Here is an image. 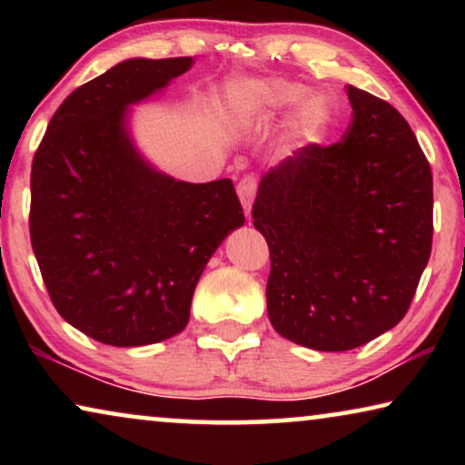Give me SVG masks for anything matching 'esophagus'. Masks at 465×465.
Returning <instances> with one entry per match:
<instances>
[{
    "instance_id": "esophagus-1",
    "label": "esophagus",
    "mask_w": 465,
    "mask_h": 465,
    "mask_svg": "<svg viewBox=\"0 0 465 465\" xmlns=\"http://www.w3.org/2000/svg\"><path fill=\"white\" fill-rule=\"evenodd\" d=\"M256 193H258V177L256 175H245L243 180L239 182L237 194H239L241 205H243L247 215H250V212H252V203H253V199H256Z\"/></svg>"
}]
</instances>
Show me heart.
<instances>
[{
	"mask_svg": "<svg viewBox=\"0 0 465 465\" xmlns=\"http://www.w3.org/2000/svg\"><path fill=\"white\" fill-rule=\"evenodd\" d=\"M247 94L266 110L285 112L296 105L304 94V86L288 80H253L247 84ZM334 114L332 107L322 94H311L296 107L290 120V133L296 142L304 145L320 143L332 129Z\"/></svg>",
	"mask_w": 465,
	"mask_h": 465,
	"instance_id": "obj_1",
	"label": "heart"
}]
</instances>
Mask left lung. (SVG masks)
Segmentation results:
<instances>
[{"label": "left lung", "mask_w": 465, "mask_h": 465, "mask_svg": "<svg viewBox=\"0 0 465 465\" xmlns=\"http://www.w3.org/2000/svg\"><path fill=\"white\" fill-rule=\"evenodd\" d=\"M341 142L309 143L258 186L271 252L266 307L296 345L349 351L406 315L431 253V169L396 107L347 86Z\"/></svg>", "instance_id": "8db88e82"}]
</instances>
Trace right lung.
I'll list each match as a JSON object with an SVG mask.
<instances>
[{
  "label": "right lung",
  "mask_w": 465,
  "mask_h": 465,
  "mask_svg": "<svg viewBox=\"0 0 465 465\" xmlns=\"http://www.w3.org/2000/svg\"><path fill=\"white\" fill-rule=\"evenodd\" d=\"M194 65L129 59L69 94L31 164V247L54 309L91 339L142 347L186 328L201 272L243 226L232 182H180L142 158L129 105Z\"/></svg>",
  "instance_id": "1"
}]
</instances>
